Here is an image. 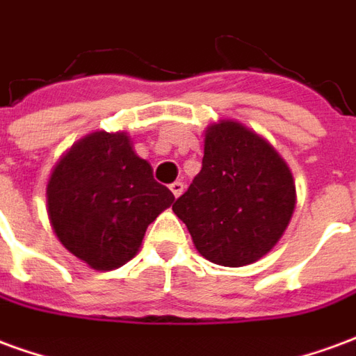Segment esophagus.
I'll return each mask as SVG.
<instances>
[{"label": "esophagus", "instance_id": "1", "mask_svg": "<svg viewBox=\"0 0 356 356\" xmlns=\"http://www.w3.org/2000/svg\"><path fill=\"white\" fill-rule=\"evenodd\" d=\"M170 188H171V193H173V196H175V198H179V196L183 194V191H185V185H183L181 181H175V183H171Z\"/></svg>", "mask_w": 356, "mask_h": 356}]
</instances>
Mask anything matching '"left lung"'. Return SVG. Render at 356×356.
<instances>
[{
  "label": "left lung",
  "instance_id": "8db88e82",
  "mask_svg": "<svg viewBox=\"0 0 356 356\" xmlns=\"http://www.w3.org/2000/svg\"><path fill=\"white\" fill-rule=\"evenodd\" d=\"M298 194L291 170L275 147L236 120L204 133L202 170L173 211L208 261L244 267L282 238Z\"/></svg>",
  "mask_w": 356,
  "mask_h": 356
}]
</instances>
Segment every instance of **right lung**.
Wrapping results in <instances>:
<instances>
[{
    "instance_id": "1",
    "label": "right lung",
    "mask_w": 356,
    "mask_h": 356,
    "mask_svg": "<svg viewBox=\"0 0 356 356\" xmlns=\"http://www.w3.org/2000/svg\"><path fill=\"white\" fill-rule=\"evenodd\" d=\"M45 196L58 242L95 270L133 259L148 225L175 200L125 131H93L74 143L51 171Z\"/></svg>"
}]
</instances>
